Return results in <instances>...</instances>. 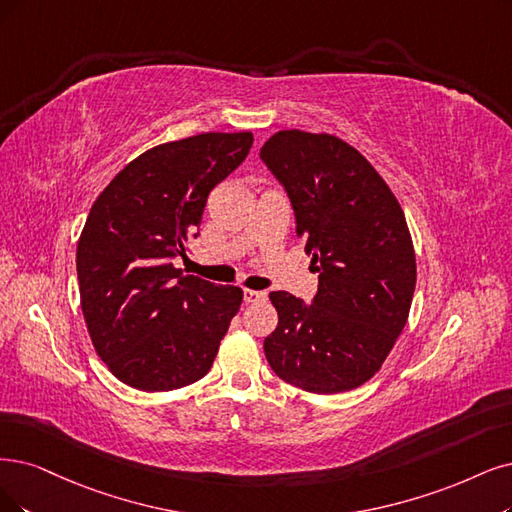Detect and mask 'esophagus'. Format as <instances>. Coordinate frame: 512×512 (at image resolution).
<instances>
[{
    "label": "esophagus",
    "mask_w": 512,
    "mask_h": 512,
    "mask_svg": "<svg viewBox=\"0 0 512 512\" xmlns=\"http://www.w3.org/2000/svg\"><path fill=\"white\" fill-rule=\"evenodd\" d=\"M266 291H255V289H244V301L246 304H255V301H266Z\"/></svg>",
    "instance_id": "esophagus-1"
}]
</instances>
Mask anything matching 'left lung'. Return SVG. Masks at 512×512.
Listing matches in <instances>:
<instances>
[{
  "instance_id": "left-lung-1",
  "label": "left lung",
  "mask_w": 512,
  "mask_h": 512,
  "mask_svg": "<svg viewBox=\"0 0 512 512\" xmlns=\"http://www.w3.org/2000/svg\"><path fill=\"white\" fill-rule=\"evenodd\" d=\"M261 160L285 185L318 272L312 306L270 293L278 327L263 342L268 363L306 392L358 388L409 316L415 251L403 208L361 151L327 132L278 130Z\"/></svg>"
}]
</instances>
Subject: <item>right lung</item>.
Instances as JSON below:
<instances>
[{"label":"right lung","mask_w":512,"mask_h":512,"mask_svg":"<svg viewBox=\"0 0 512 512\" xmlns=\"http://www.w3.org/2000/svg\"><path fill=\"white\" fill-rule=\"evenodd\" d=\"M251 145L249 130L156 145L94 200L75 255L80 301L94 350L126 386L168 392L213 367L242 289L183 274L170 259L185 255L208 194Z\"/></svg>","instance_id":"right-lung-1"}]
</instances>
